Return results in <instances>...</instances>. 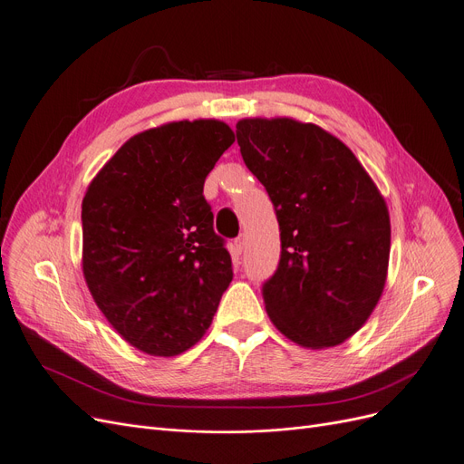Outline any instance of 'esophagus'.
<instances>
[{
  "mask_svg": "<svg viewBox=\"0 0 464 464\" xmlns=\"http://www.w3.org/2000/svg\"><path fill=\"white\" fill-rule=\"evenodd\" d=\"M245 248H246V237L241 235L238 238H235V250H237V254H243Z\"/></svg>",
  "mask_w": 464,
  "mask_h": 464,
  "instance_id": "1",
  "label": "esophagus"
}]
</instances>
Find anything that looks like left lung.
Listing matches in <instances>:
<instances>
[{
  "instance_id": "left-lung-1",
  "label": "left lung",
  "mask_w": 464,
  "mask_h": 464,
  "mask_svg": "<svg viewBox=\"0 0 464 464\" xmlns=\"http://www.w3.org/2000/svg\"><path fill=\"white\" fill-rule=\"evenodd\" d=\"M237 141L281 229L279 267L264 285L271 323L302 348L342 344L363 327L386 285L384 197L355 154L317 124L243 118Z\"/></svg>"
}]
</instances>
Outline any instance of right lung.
Segmentation results:
<instances>
[{
    "mask_svg": "<svg viewBox=\"0 0 464 464\" xmlns=\"http://www.w3.org/2000/svg\"><path fill=\"white\" fill-rule=\"evenodd\" d=\"M235 141L214 118L137 133L82 200V271L102 315L149 355L187 352L212 324L233 279L204 179Z\"/></svg>",
    "mask_w": 464,
    "mask_h": 464,
    "instance_id": "add662e5",
    "label": "right lung"
}]
</instances>
